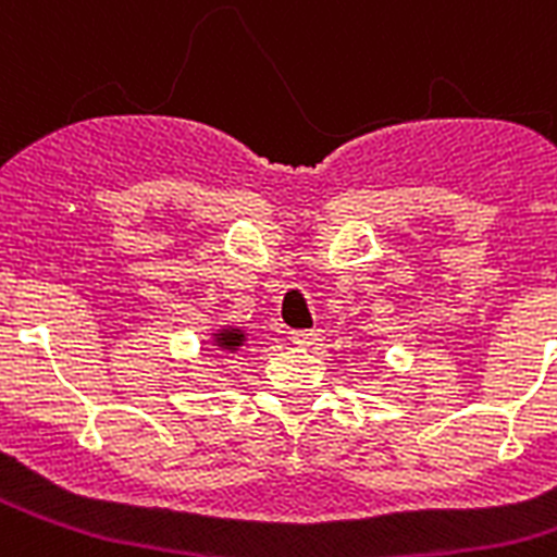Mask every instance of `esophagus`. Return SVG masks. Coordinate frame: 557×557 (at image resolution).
I'll return each instance as SVG.
<instances>
[{
	"label": "esophagus",
	"mask_w": 557,
	"mask_h": 557,
	"mask_svg": "<svg viewBox=\"0 0 557 557\" xmlns=\"http://www.w3.org/2000/svg\"><path fill=\"white\" fill-rule=\"evenodd\" d=\"M289 339H293L298 348H309L321 339V332H318V329H309V332H293L289 334Z\"/></svg>",
	"instance_id": "34e87169"
}]
</instances>
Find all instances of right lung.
<instances>
[{
    "label": "right lung",
    "mask_w": 557,
    "mask_h": 557,
    "mask_svg": "<svg viewBox=\"0 0 557 557\" xmlns=\"http://www.w3.org/2000/svg\"><path fill=\"white\" fill-rule=\"evenodd\" d=\"M214 346H218L220 351H239V346H245V332L243 329H220V332L214 334Z\"/></svg>",
    "instance_id": "add662e5"
}]
</instances>
